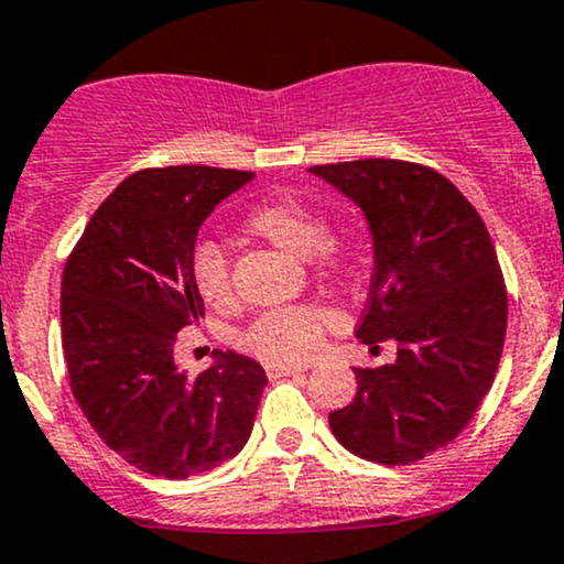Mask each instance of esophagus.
Here are the masks:
<instances>
[{
	"label": "esophagus",
	"instance_id": "esophagus-1",
	"mask_svg": "<svg viewBox=\"0 0 564 564\" xmlns=\"http://www.w3.org/2000/svg\"><path fill=\"white\" fill-rule=\"evenodd\" d=\"M264 370H268V376H270V378H281V376H296V372H302L304 368H300V365L268 362V365H264Z\"/></svg>",
	"mask_w": 564,
	"mask_h": 564
}]
</instances>
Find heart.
Masks as SVG:
<instances>
[{
	"instance_id": "1",
	"label": "heart",
	"mask_w": 564,
	"mask_h": 564,
	"mask_svg": "<svg viewBox=\"0 0 564 564\" xmlns=\"http://www.w3.org/2000/svg\"><path fill=\"white\" fill-rule=\"evenodd\" d=\"M243 230L286 252L304 257L310 270L330 281H347L357 273L359 252L344 236L330 234L325 217L291 196L264 199L243 217ZM192 281L199 296L213 307L234 300V278L223 247L199 243L192 254ZM328 312L317 304H289L254 317L241 334V347L270 362H304L321 347Z\"/></svg>"
}]
</instances>
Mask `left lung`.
Instances as JSON below:
<instances>
[{
    "instance_id": "left-lung-1",
    "label": "left lung",
    "mask_w": 564,
    "mask_h": 564,
    "mask_svg": "<svg viewBox=\"0 0 564 564\" xmlns=\"http://www.w3.org/2000/svg\"><path fill=\"white\" fill-rule=\"evenodd\" d=\"M355 199L376 243L357 338L397 341V362L355 368L351 404L330 412L334 436L357 457L410 465L470 423L497 376L507 289L491 236L454 183L404 160L315 165Z\"/></svg>"
}]
</instances>
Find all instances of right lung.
I'll list each match as a JSON object with an SVG mask.
<instances>
[{"instance_id":"1","label":"right lung","mask_w":564,"mask_h":564,"mask_svg":"<svg viewBox=\"0 0 564 564\" xmlns=\"http://www.w3.org/2000/svg\"><path fill=\"white\" fill-rule=\"evenodd\" d=\"M254 173L147 167L101 202L63 270V351L91 429L128 465L183 480L247 444L268 376L220 351L213 368H175L178 330L205 317L192 281L199 226Z\"/></svg>"}]
</instances>
